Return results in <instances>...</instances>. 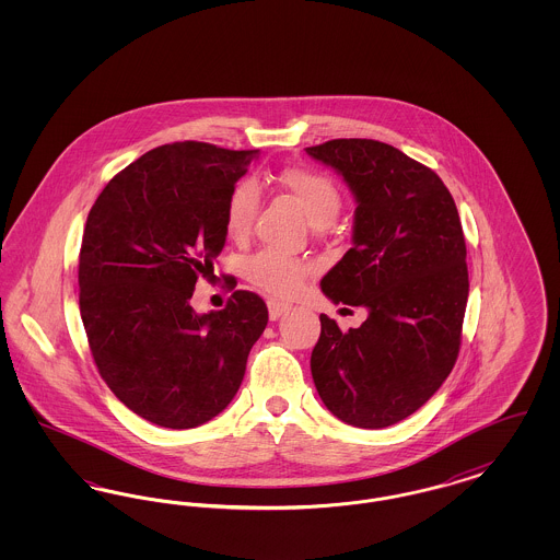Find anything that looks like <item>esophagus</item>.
<instances>
[{
  "mask_svg": "<svg viewBox=\"0 0 560 560\" xmlns=\"http://www.w3.org/2000/svg\"><path fill=\"white\" fill-rule=\"evenodd\" d=\"M290 311L288 302H279V300H268V317L270 319H279L283 313Z\"/></svg>",
  "mask_w": 560,
  "mask_h": 560,
  "instance_id": "34e87169",
  "label": "esophagus"
}]
</instances>
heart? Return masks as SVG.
I'll list each match as a JSON object with an SVG mask.
<instances>
[{
	"label": "heart",
	"mask_w": 560,
	"mask_h": 560,
	"mask_svg": "<svg viewBox=\"0 0 560 560\" xmlns=\"http://www.w3.org/2000/svg\"><path fill=\"white\" fill-rule=\"evenodd\" d=\"M279 187L290 192L313 226H327L342 208L338 185L327 176L308 167H285L277 176ZM260 208L258 188L252 183H240L224 203V231L231 240H245L256 222ZM315 270L311 262L298 260L279 249H262L249 258L245 275L262 292L272 295H292L304 279Z\"/></svg>",
	"instance_id": "b5f03b06"
}]
</instances>
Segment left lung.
<instances>
[{"instance_id": "obj_1", "label": "left lung", "mask_w": 560, "mask_h": 560, "mask_svg": "<svg viewBox=\"0 0 560 560\" xmlns=\"http://www.w3.org/2000/svg\"><path fill=\"white\" fill-rule=\"evenodd\" d=\"M306 153L340 172L357 199L352 247L320 290L370 313L348 331L320 315L313 380L342 422L393 427L441 388L459 352L468 302L459 213L430 167L386 142L336 138Z\"/></svg>"}]
</instances>
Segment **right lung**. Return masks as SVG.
Returning a JSON list of instances; mask_svg holds the SVG:
<instances>
[{
    "label": "right lung",
    "instance_id": "right-lung-1",
    "mask_svg": "<svg viewBox=\"0 0 560 560\" xmlns=\"http://www.w3.org/2000/svg\"><path fill=\"white\" fill-rule=\"evenodd\" d=\"M258 151L163 144L108 180L88 213L80 311L101 377L136 416L185 430L240 390L268 323L265 300L237 290L197 315L190 295L222 252L224 203Z\"/></svg>",
    "mask_w": 560,
    "mask_h": 560
}]
</instances>
